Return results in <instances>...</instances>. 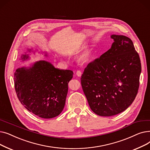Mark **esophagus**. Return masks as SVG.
Here are the masks:
<instances>
[{"mask_svg": "<svg viewBox=\"0 0 150 150\" xmlns=\"http://www.w3.org/2000/svg\"><path fill=\"white\" fill-rule=\"evenodd\" d=\"M76 75L78 76V77H81L82 76V72L81 71H76Z\"/></svg>", "mask_w": 150, "mask_h": 150, "instance_id": "esophagus-1", "label": "esophagus"}]
</instances>
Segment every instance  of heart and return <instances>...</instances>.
Wrapping results in <instances>:
<instances>
[{
    "instance_id": "1",
    "label": "heart",
    "mask_w": 150,
    "mask_h": 150,
    "mask_svg": "<svg viewBox=\"0 0 150 150\" xmlns=\"http://www.w3.org/2000/svg\"><path fill=\"white\" fill-rule=\"evenodd\" d=\"M93 55V48L91 46L85 47L77 56V60L81 63H85L90 60Z\"/></svg>"
}]
</instances>
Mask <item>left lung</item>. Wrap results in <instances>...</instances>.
I'll return each mask as SVG.
<instances>
[{
	"label": "left lung",
	"instance_id": "left-lung-1",
	"mask_svg": "<svg viewBox=\"0 0 150 150\" xmlns=\"http://www.w3.org/2000/svg\"><path fill=\"white\" fill-rule=\"evenodd\" d=\"M110 49L88 64L81 85L91 110L110 117L125 110L137 94L141 73L139 55L132 40L111 35Z\"/></svg>",
	"mask_w": 150,
	"mask_h": 150
}]
</instances>
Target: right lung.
Returning a JSON list of instances; mask_svg holds the SVG:
<instances>
[{
	"label": "right lung",
	"mask_w": 150,
	"mask_h": 150,
	"mask_svg": "<svg viewBox=\"0 0 150 150\" xmlns=\"http://www.w3.org/2000/svg\"><path fill=\"white\" fill-rule=\"evenodd\" d=\"M28 59V54L21 57L23 61ZM73 74L72 71L55 68L45 60L36 62L30 67L18 68L14 76L17 96L21 103L35 115L46 119L54 118L65 107L68 84Z\"/></svg>",
	"instance_id": "obj_1"
}]
</instances>
